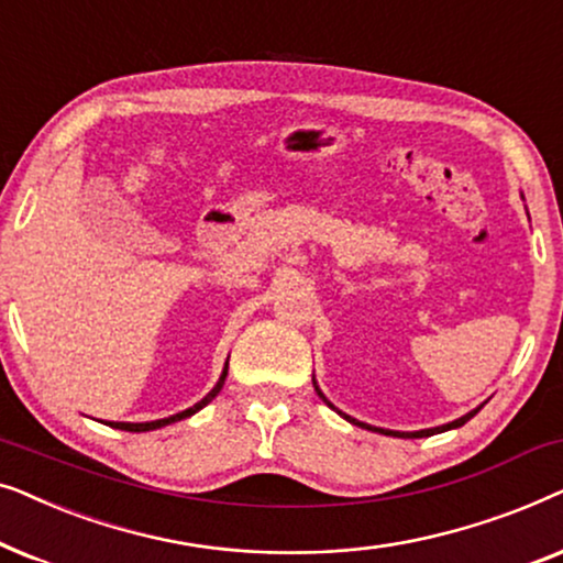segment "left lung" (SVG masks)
Segmentation results:
<instances>
[{
  "label": "left lung",
  "instance_id": "8db88e82",
  "mask_svg": "<svg viewBox=\"0 0 563 563\" xmlns=\"http://www.w3.org/2000/svg\"><path fill=\"white\" fill-rule=\"evenodd\" d=\"M312 384H314V391H318V397L322 399V402H325L328 407H333V405H330V402H328V399H325V395H322V391H320V387H318V382H314V379H312ZM333 410H335L338 415H341V418H345V420H349V422H353V426H358V428H366V430H374V433H384V435H395V438H428V435L443 433V430H451V428H461V426H464V422H468V420H472V418H474V415L482 410V405H479V407H476V410H472V412H466V415H464V418H459V420H453V422H445V426H438V428L418 430V433H399V430H384V428H374V426H366V422H358L356 418H349V415H345V412H341V410H338V407H333Z\"/></svg>",
  "mask_w": 563,
  "mask_h": 563
}]
</instances>
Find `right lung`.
<instances>
[{"label":"right lung","mask_w":563,"mask_h":563,"mask_svg":"<svg viewBox=\"0 0 563 563\" xmlns=\"http://www.w3.org/2000/svg\"><path fill=\"white\" fill-rule=\"evenodd\" d=\"M225 376H228V364H225V368H222V376H220V382L214 384V387L210 389V395L199 399V402H197L195 407H189V410H184V412H176V415H172V418H164V420H151V422H110V426H112V428H120V430H130V433H145V430H156V428L172 426V422H176V420H184V418H189V415H195V412L202 410L205 405H210L212 399L220 395L222 384H225Z\"/></svg>","instance_id":"right-lung-1"}]
</instances>
